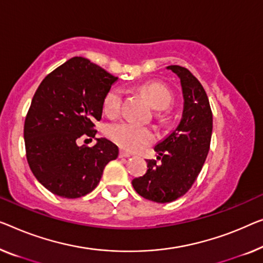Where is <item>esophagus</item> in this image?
<instances>
[{"instance_id":"esophagus-1","label":"esophagus","mask_w":263,"mask_h":263,"mask_svg":"<svg viewBox=\"0 0 263 263\" xmlns=\"http://www.w3.org/2000/svg\"><path fill=\"white\" fill-rule=\"evenodd\" d=\"M130 157H131L130 154H127V152H125L123 150L119 152V158H130Z\"/></svg>"}]
</instances>
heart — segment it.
I'll use <instances>...</instances> for the list:
<instances>
[{
	"instance_id": "1",
	"label": "heart",
	"mask_w": 263,
	"mask_h": 263,
	"mask_svg": "<svg viewBox=\"0 0 263 263\" xmlns=\"http://www.w3.org/2000/svg\"><path fill=\"white\" fill-rule=\"evenodd\" d=\"M142 92L152 106L158 109H165L172 103V93L165 85L158 81L145 82L140 86ZM123 103V93L119 88H111L106 93L103 101L104 113L108 117L115 116L120 111ZM106 135L123 150L128 152H138L156 139L155 132L151 128L140 126L131 121H120L108 125Z\"/></svg>"
}]
</instances>
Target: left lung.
<instances>
[{"mask_svg":"<svg viewBox=\"0 0 263 263\" xmlns=\"http://www.w3.org/2000/svg\"><path fill=\"white\" fill-rule=\"evenodd\" d=\"M167 68L181 79L184 98L181 123L155 146L160 162L146 160V174L132 181L142 197L157 203L175 201L193 186L205 162L213 133V112L201 82L182 66Z\"/></svg>","mask_w":263,"mask_h":263,"instance_id":"1","label":"left lung"}]
</instances>
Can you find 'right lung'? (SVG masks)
Listing matches in <instances>:
<instances>
[{
    "mask_svg": "<svg viewBox=\"0 0 263 263\" xmlns=\"http://www.w3.org/2000/svg\"><path fill=\"white\" fill-rule=\"evenodd\" d=\"M117 79L76 57L50 72L35 92L23 128L26 156L37 181L54 195L89 194L107 163L118 157V146L106 138L94 146L78 145L82 137L96 136L104 98Z\"/></svg>",
    "mask_w": 263,
    "mask_h": 263,
    "instance_id": "1",
    "label": "right lung"
}]
</instances>
